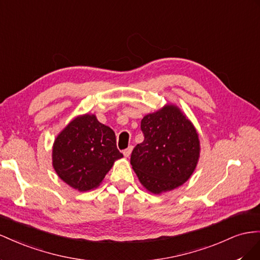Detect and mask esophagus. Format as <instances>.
Returning <instances> with one entry per match:
<instances>
[{"instance_id": "1", "label": "esophagus", "mask_w": 260, "mask_h": 260, "mask_svg": "<svg viewBox=\"0 0 260 260\" xmlns=\"http://www.w3.org/2000/svg\"><path fill=\"white\" fill-rule=\"evenodd\" d=\"M132 151H133V146H129L127 149H125V150H123V154H124V157L125 158H128L129 155H131V153H132Z\"/></svg>"}]
</instances>
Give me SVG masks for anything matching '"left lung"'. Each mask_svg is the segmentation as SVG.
<instances>
[{"label": "left lung", "mask_w": 260, "mask_h": 260, "mask_svg": "<svg viewBox=\"0 0 260 260\" xmlns=\"http://www.w3.org/2000/svg\"><path fill=\"white\" fill-rule=\"evenodd\" d=\"M145 139L131 155L140 184L160 195L188 181L200 157V142L194 124L172 103L146 114L140 124Z\"/></svg>", "instance_id": "8db88e82"}]
</instances>
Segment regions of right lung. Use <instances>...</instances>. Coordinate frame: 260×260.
Instances as JSON below:
<instances>
[{
  "label": "right lung",
  "instance_id": "obj_1",
  "mask_svg": "<svg viewBox=\"0 0 260 260\" xmlns=\"http://www.w3.org/2000/svg\"><path fill=\"white\" fill-rule=\"evenodd\" d=\"M121 158L113 129L89 113L73 118L58 133L52 147V166L57 176L79 191L100 186Z\"/></svg>",
  "mask_w": 260,
  "mask_h": 260
}]
</instances>
